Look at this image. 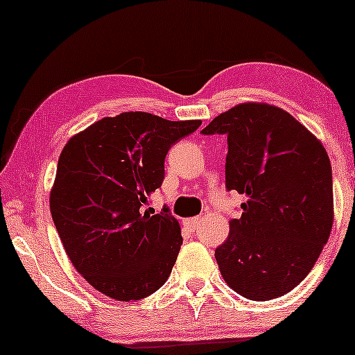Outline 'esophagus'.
Returning a JSON list of instances; mask_svg holds the SVG:
<instances>
[{
  "label": "esophagus",
  "instance_id": "1",
  "mask_svg": "<svg viewBox=\"0 0 355 355\" xmlns=\"http://www.w3.org/2000/svg\"><path fill=\"white\" fill-rule=\"evenodd\" d=\"M184 225H186L189 230H196V227L200 225V218L198 216H193V218H187L186 220V223H184Z\"/></svg>",
  "mask_w": 355,
  "mask_h": 355
}]
</instances>
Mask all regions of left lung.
Returning a JSON list of instances; mask_svg holds the SVG:
<instances>
[{"instance_id": "obj_1", "label": "left lung", "mask_w": 355, "mask_h": 355, "mask_svg": "<svg viewBox=\"0 0 355 355\" xmlns=\"http://www.w3.org/2000/svg\"><path fill=\"white\" fill-rule=\"evenodd\" d=\"M202 134H226V187L244 193L239 220L215 250L227 286L250 300L293 291L313 268L333 227L331 163L288 111L247 101Z\"/></svg>"}]
</instances>
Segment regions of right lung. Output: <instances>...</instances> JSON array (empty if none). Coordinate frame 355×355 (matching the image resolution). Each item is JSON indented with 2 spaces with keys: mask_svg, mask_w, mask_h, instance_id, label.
<instances>
[{
  "mask_svg": "<svg viewBox=\"0 0 355 355\" xmlns=\"http://www.w3.org/2000/svg\"><path fill=\"white\" fill-rule=\"evenodd\" d=\"M200 124L128 111L67 140L50 210L74 268L101 294L129 302L166 283L181 227L168 208L155 215L145 205L162 187L168 150Z\"/></svg>",
  "mask_w": 355,
  "mask_h": 355,
  "instance_id": "1",
  "label": "right lung"
}]
</instances>
